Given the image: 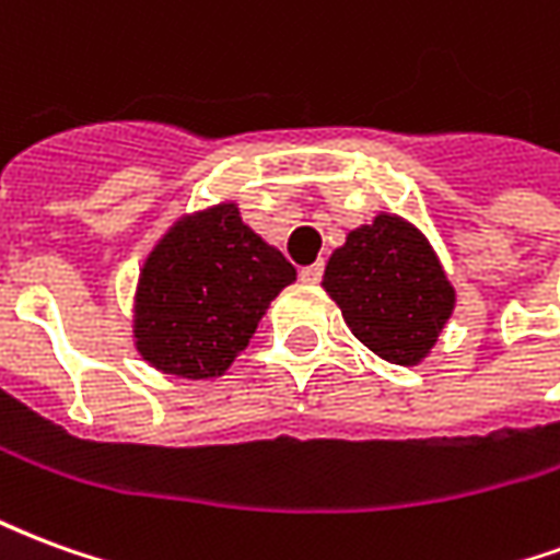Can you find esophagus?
<instances>
[{"label":"esophagus","mask_w":560,"mask_h":560,"mask_svg":"<svg viewBox=\"0 0 560 560\" xmlns=\"http://www.w3.org/2000/svg\"><path fill=\"white\" fill-rule=\"evenodd\" d=\"M300 279L312 281V284H315V281H320L324 279V264L317 260V264H312V267H303L300 269Z\"/></svg>","instance_id":"esophagus-1"}]
</instances>
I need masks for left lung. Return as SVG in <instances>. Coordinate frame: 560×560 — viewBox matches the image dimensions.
<instances>
[{
    "label": "left lung",
    "instance_id": "obj_1",
    "mask_svg": "<svg viewBox=\"0 0 560 560\" xmlns=\"http://www.w3.org/2000/svg\"><path fill=\"white\" fill-rule=\"evenodd\" d=\"M324 288L353 336L399 365L432 351L456 303L432 245L396 215H377L375 224L348 233L329 257Z\"/></svg>",
    "mask_w": 560,
    "mask_h": 560
}]
</instances>
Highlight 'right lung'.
Instances as JSON below:
<instances>
[{
	"instance_id": "add662e5",
	"label": "right lung",
	"mask_w": 560,
	"mask_h": 560,
	"mask_svg": "<svg viewBox=\"0 0 560 560\" xmlns=\"http://www.w3.org/2000/svg\"><path fill=\"white\" fill-rule=\"evenodd\" d=\"M293 279L296 269L233 203L179 221L140 272L138 351L164 375H221Z\"/></svg>"
}]
</instances>
